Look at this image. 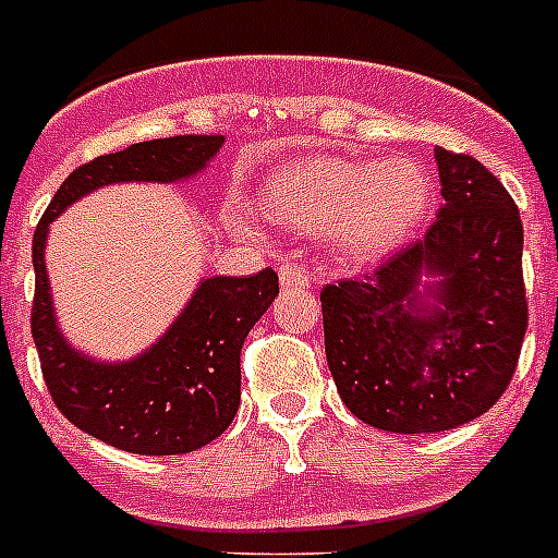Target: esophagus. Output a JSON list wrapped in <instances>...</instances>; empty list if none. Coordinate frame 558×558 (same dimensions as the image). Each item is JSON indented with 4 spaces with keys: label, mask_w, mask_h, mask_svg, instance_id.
Wrapping results in <instances>:
<instances>
[{
    "label": "esophagus",
    "mask_w": 558,
    "mask_h": 558,
    "mask_svg": "<svg viewBox=\"0 0 558 558\" xmlns=\"http://www.w3.org/2000/svg\"><path fill=\"white\" fill-rule=\"evenodd\" d=\"M278 275H280V287H283V289H306V287H310V271L303 269V266L283 264L278 269Z\"/></svg>",
    "instance_id": "obj_1"
}]
</instances>
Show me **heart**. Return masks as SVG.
<instances>
[{"label": "heart", "instance_id": "b5f03b06", "mask_svg": "<svg viewBox=\"0 0 558 558\" xmlns=\"http://www.w3.org/2000/svg\"><path fill=\"white\" fill-rule=\"evenodd\" d=\"M433 183L412 157L381 162L312 157L280 166L264 192L271 220L332 234L355 257L396 246L427 215Z\"/></svg>", "mask_w": 558, "mask_h": 558}]
</instances>
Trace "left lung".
<instances>
[{
	"label": "left lung",
	"mask_w": 558,
	"mask_h": 558,
	"mask_svg": "<svg viewBox=\"0 0 558 558\" xmlns=\"http://www.w3.org/2000/svg\"><path fill=\"white\" fill-rule=\"evenodd\" d=\"M436 162L444 203L427 234L366 278L320 292L343 404L404 436L456 429L490 410L527 332L513 197L468 154L436 148Z\"/></svg>",
	"instance_id": "8db88e82"
}]
</instances>
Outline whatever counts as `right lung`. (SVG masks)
<instances>
[{
	"instance_id": "obj_1",
	"label": "right lung",
	"mask_w": 558,
	"mask_h": 558,
	"mask_svg": "<svg viewBox=\"0 0 558 558\" xmlns=\"http://www.w3.org/2000/svg\"><path fill=\"white\" fill-rule=\"evenodd\" d=\"M223 134H180L102 154L65 177L34 232L31 312L39 364L53 404L74 427L140 456H177L215 441L240 407V350L278 298L271 269L252 278H203L157 341L129 361H97L68 343L57 324L45 243L51 223L85 194L114 183H180L201 174Z\"/></svg>"
}]
</instances>
